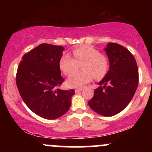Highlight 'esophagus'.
I'll return each instance as SVG.
<instances>
[{
  "label": "esophagus",
  "mask_w": 152,
  "mask_h": 152,
  "mask_svg": "<svg viewBox=\"0 0 152 152\" xmlns=\"http://www.w3.org/2000/svg\"><path fill=\"white\" fill-rule=\"evenodd\" d=\"M82 91V88H76V89H75V92L76 93H79V92H81Z\"/></svg>",
  "instance_id": "obj_1"
}]
</instances>
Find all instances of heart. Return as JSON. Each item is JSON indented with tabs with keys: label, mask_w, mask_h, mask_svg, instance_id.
I'll return each instance as SVG.
<instances>
[{
	"label": "heart",
	"mask_w": 152,
	"mask_h": 152,
	"mask_svg": "<svg viewBox=\"0 0 152 152\" xmlns=\"http://www.w3.org/2000/svg\"><path fill=\"white\" fill-rule=\"evenodd\" d=\"M74 58L68 54L61 57L59 66L66 76H69L82 65L83 72L75 73L67 79L66 83L71 88H83L86 83L95 78L102 79L109 70V59L105 54L93 46H83L74 48L72 51Z\"/></svg>",
	"instance_id": "obj_1"
}]
</instances>
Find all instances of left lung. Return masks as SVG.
<instances>
[{"mask_svg":"<svg viewBox=\"0 0 152 152\" xmlns=\"http://www.w3.org/2000/svg\"><path fill=\"white\" fill-rule=\"evenodd\" d=\"M105 50L110 69L99 83L104 86L94 90L88 104L99 114L111 116L121 112L132 101L139 83V71L134 56L125 47L109 43Z\"/></svg>","mask_w":152,"mask_h":152,"instance_id":"left-lung-1","label":"left lung"}]
</instances>
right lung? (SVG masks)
Segmentation results:
<instances>
[{"label":"right lung","mask_w":152,"mask_h":152,"mask_svg":"<svg viewBox=\"0 0 152 152\" xmlns=\"http://www.w3.org/2000/svg\"><path fill=\"white\" fill-rule=\"evenodd\" d=\"M64 47L42 43L24 54L16 73L20 96L33 112L56 119L69 111L74 89L61 90L60 62Z\"/></svg>","instance_id":"right-lung-1"}]
</instances>
